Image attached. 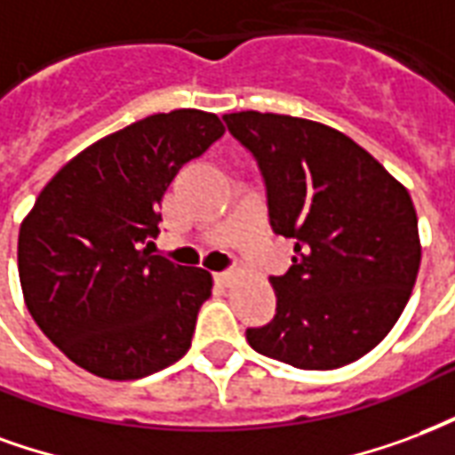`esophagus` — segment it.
Returning <instances> with one entry per match:
<instances>
[{
    "label": "esophagus",
    "instance_id": "34e87169",
    "mask_svg": "<svg viewBox=\"0 0 455 455\" xmlns=\"http://www.w3.org/2000/svg\"><path fill=\"white\" fill-rule=\"evenodd\" d=\"M215 281H218L220 286H230L232 281H235V274H232V271H220V274H215Z\"/></svg>",
    "mask_w": 455,
    "mask_h": 455
}]
</instances>
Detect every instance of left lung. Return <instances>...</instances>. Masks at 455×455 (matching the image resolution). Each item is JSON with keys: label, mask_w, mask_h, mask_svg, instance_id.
Wrapping results in <instances>:
<instances>
[{"label": "left lung", "mask_w": 455, "mask_h": 455, "mask_svg": "<svg viewBox=\"0 0 455 455\" xmlns=\"http://www.w3.org/2000/svg\"><path fill=\"white\" fill-rule=\"evenodd\" d=\"M254 155L276 235L293 267L271 276L276 315L247 330L264 356L307 371L361 359L393 330L417 281L422 244L407 188L330 125L281 114H225Z\"/></svg>", "instance_id": "1"}]
</instances>
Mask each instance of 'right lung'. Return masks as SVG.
Wrapping results in <instances>:
<instances>
[{
    "label": "right lung",
    "instance_id": "right-lung-1",
    "mask_svg": "<svg viewBox=\"0 0 455 455\" xmlns=\"http://www.w3.org/2000/svg\"><path fill=\"white\" fill-rule=\"evenodd\" d=\"M225 132L177 108L131 123L72 157L19 230L28 313L69 361L108 380L150 376L191 347L213 276L152 254L162 196Z\"/></svg>",
    "mask_w": 455,
    "mask_h": 455
}]
</instances>
